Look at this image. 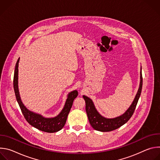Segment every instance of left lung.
I'll return each mask as SVG.
<instances>
[{"label":"left lung","mask_w":160,"mask_h":160,"mask_svg":"<svg viewBox=\"0 0 160 160\" xmlns=\"http://www.w3.org/2000/svg\"><path fill=\"white\" fill-rule=\"evenodd\" d=\"M141 70L142 69H141L140 73L141 82L138 93H137L133 101L128 109L124 114L120 117L115 118H104V117L101 116L96 110L92 101L89 98L83 96V98L85 101V109L88 119L91 126L94 128V129L101 132H109L118 128L129 120V119L133 115L141 94L142 87V76Z\"/></svg>","instance_id":"1"}]
</instances>
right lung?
Returning a JSON list of instances; mask_svg holds the SVG:
<instances>
[{
  "mask_svg": "<svg viewBox=\"0 0 160 160\" xmlns=\"http://www.w3.org/2000/svg\"><path fill=\"white\" fill-rule=\"evenodd\" d=\"M19 58L18 59L14 74L13 86L16 100L20 107L21 112L26 120L35 128L48 133H54L59 131L64 126L68 114L72 108L74 99L78 96V91L73 90L68 94L64 106L59 115L54 118H45L39 114L28 110L22 104L18 90V64Z\"/></svg>",
  "mask_w": 160,
  "mask_h": 160,
  "instance_id": "right-lung-1",
  "label": "right lung"
}]
</instances>
